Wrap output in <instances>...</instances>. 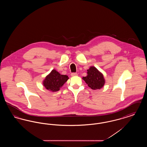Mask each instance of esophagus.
Here are the masks:
<instances>
[{"label":"esophagus","mask_w":147,"mask_h":147,"mask_svg":"<svg viewBox=\"0 0 147 147\" xmlns=\"http://www.w3.org/2000/svg\"><path fill=\"white\" fill-rule=\"evenodd\" d=\"M78 76V74L77 73H73L71 74V77H74V76Z\"/></svg>","instance_id":"34e87169"}]
</instances>
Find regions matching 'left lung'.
<instances>
[{
  "instance_id": "left-lung-1",
  "label": "left lung",
  "mask_w": 147,
  "mask_h": 147,
  "mask_svg": "<svg viewBox=\"0 0 147 147\" xmlns=\"http://www.w3.org/2000/svg\"><path fill=\"white\" fill-rule=\"evenodd\" d=\"M87 74L88 75L82 79L92 90L100 89L104 86L105 80L104 75L96 67L91 66L87 70Z\"/></svg>"
}]
</instances>
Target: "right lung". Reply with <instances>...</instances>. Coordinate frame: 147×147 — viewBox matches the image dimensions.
<instances>
[{
	"instance_id": "obj_1",
	"label": "right lung",
	"mask_w": 147,
	"mask_h": 147,
	"mask_svg": "<svg viewBox=\"0 0 147 147\" xmlns=\"http://www.w3.org/2000/svg\"><path fill=\"white\" fill-rule=\"evenodd\" d=\"M68 79L69 77L67 75H62L56 69H53L45 77L42 84L48 90L56 92L60 90V88Z\"/></svg>"
}]
</instances>
